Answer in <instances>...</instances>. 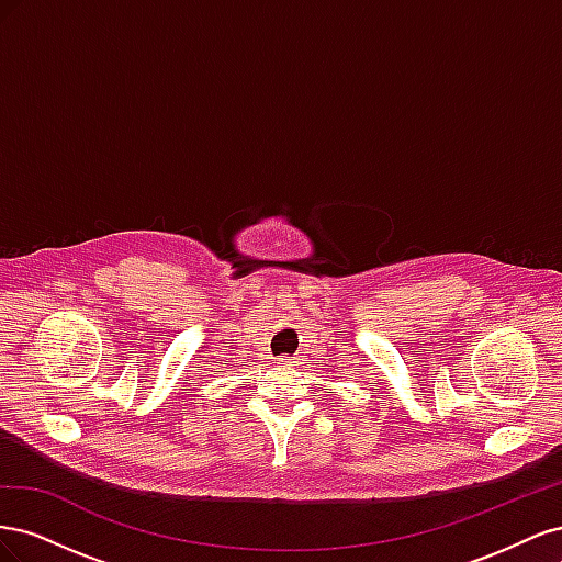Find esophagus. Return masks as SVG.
Segmentation results:
<instances>
[{
    "mask_svg": "<svg viewBox=\"0 0 562 562\" xmlns=\"http://www.w3.org/2000/svg\"><path fill=\"white\" fill-rule=\"evenodd\" d=\"M281 366H295L300 363V356H283V359H279Z\"/></svg>",
    "mask_w": 562,
    "mask_h": 562,
    "instance_id": "esophagus-1",
    "label": "esophagus"
}]
</instances>
